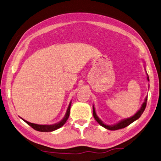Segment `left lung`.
<instances>
[{
  "label": "left lung",
  "instance_id": "1",
  "mask_svg": "<svg viewBox=\"0 0 161 161\" xmlns=\"http://www.w3.org/2000/svg\"><path fill=\"white\" fill-rule=\"evenodd\" d=\"M147 80H148V81H149V76H148V75H147ZM147 100V97L145 98V100H144V103L142 104V108H140V109L133 116H132V117H130V118H128V119H125V120H123V121H120L119 123H118V124H116V125H105V124H103V123L102 122V121L100 120V119L97 116V115L96 114L95 108H94V107L93 106V117H94V119H96V121L97 123H98V124L100 125H102L103 127L107 129H108V130H119V129L124 128L125 127L128 126V125H130L133 121H135V120H137V119H138L140 117L141 115L142 114V113L144 112V109H145V108H146Z\"/></svg>",
  "mask_w": 161,
  "mask_h": 161
}]
</instances>
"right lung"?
Here are the masks:
<instances>
[{"label":"right lung","instance_id":"add662e5","mask_svg":"<svg viewBox=\"0 0 161 161\" xmlns=\"http://www.w3.org/2000/svg\"><path fill=\"white\" fill-rule=\"evenodd\" d=\"M70 106H71V103L69 105V107L67 110V112H66V114L64 116V118L63 119V120L61 121H60L59 123L54 125H38V124H32V123L28 122L26 120H23L27 124L30 125L31 127H32L33 129H35L37 131H40V132H51L56 130V129H58L59 128H61L65 124V123L66 121L68 120V119L69 117V115H70Z\"/></svg>","mask_w":161,"mask_h":161}]
</instances>
